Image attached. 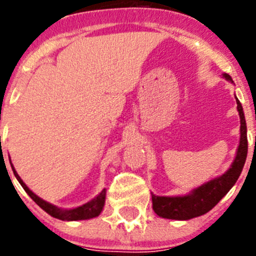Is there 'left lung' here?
I'll list each match as a JSON object with an SVG mask.
<instances>
[{
    "label": "left lung",
    "instance_id": "1",
    "mask_svg": "<svg viewBox=\"0 0 256 256\" xmlns=\"http://www.w3.org/2000/svg\"><path fill=\"white\" fill-rule=\"evenodd\" d=\"M223 78L234 82L229 74L224 73ZM236 109H238L240 118V140L233 164L223 174L203 183L202 186L194 188L187 194L174 196V197L152 194V208L158 216L174 219V220H188V219L203 216L212 208L216 207V203L236 184L242 174L248 154L246 122H245L242 104L238 98L236 96Z\"/></svg>",
    "mask_w": 256,
    "mask_h": 256
}]
</instances>
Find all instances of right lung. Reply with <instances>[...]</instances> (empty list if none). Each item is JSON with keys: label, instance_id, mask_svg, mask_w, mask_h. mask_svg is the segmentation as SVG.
Returning <instances> with one entry per match:
<instances>
[{"label": "right lung", "instance_id": "right-lung-1", "mask_svg": "<svg viewBox=\"0 0 256 256\" xmlns=\"http://www.w3.org/2000/svg\"><path fill=\"white\" fill-rule=\"evenodd\" d=\"M10 164H11V158H10ZM12 171H14V176H16L17 180L20 183V186L23 187V190L28 193L30 198L40 206V208L44 212H47L49 216H54L56 219H60V220H66V222H73V220H85V219H92L95 218V216H99L102 212V208L105 206V197H106V190H102L94 200H92L90 202L85 203V204L80 206V207L73 208V209H62L58 208L56 206L50 204L47 200H42L40 197H38L37 194L32 192L30 188L26 186V183L23 182L22 178L18 176V174L14 170V164H11Z\"/></svg>", "mask_w": 256, "mask_h": 256}]
</instances>
